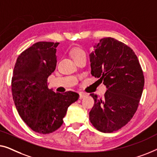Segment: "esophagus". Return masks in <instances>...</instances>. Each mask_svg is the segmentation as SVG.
<instances>
[{"label": "esophagus", "mask_w": 157, "mask_h": 157, "mask_svg": "<svg viewBox=\"0 0 157 157\" xmlns=\"http://www.w3.org/2000/svg\"><path fill=\"white\" fill-rule=\"evenodd\" d=\"M86 96H87V94L85 93H83V92H80V93H79V99H80V100L83 99Z\"/></svg>", "instance_id": "obj_1"}]
</instances>
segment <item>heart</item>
Segmentation results:
<instances>
[{
	"instance_id": "1",
	"label": "heart",
	"mask_w": 157,
	"mask_h": 157,
	"mask_svg": "<svg viewBox=\"0 0 157 157\" xmlns=\"http://www.w3.org/2000/svg\"><path fill=\"white\" fill-rule=\"evenodd\" d=\"M72 56L73 57V59H75L79 57L86 56V53L82 48H75L72 50Z\"/></svg>"
}]
</instances>
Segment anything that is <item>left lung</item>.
I'll list each match as a JSON object with an SVG mask.
<instances>
[{
    "label": "left lung",
    "instance_id": "left-lung-1",
    "mask_svg": "<svg viewBox=\"0 0 157 157\" xmlns=\"http://www.w3.org/2000/svg\"><path fill=\"white\" fill-rule=\"evenodd\" d=\"M90 55L91 74L107 88L94 100L90 112L92 125L104 133L117 131L131 120L137 109L144 77L133 50L112 37H105Z\"/></svg>",
    "mask_w": 157,
    "mask_h": 157
}]
</instances>
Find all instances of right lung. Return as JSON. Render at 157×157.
<instances>
[{
	"label": "right lung",
	"instance_id": "right-lung-1",
	"mask_svg": "<svg viewBox=\"0 0 157 157\" xmlns=\"http://www.w3.org/2000/svg\"><path fill=\"white\" fill-rule=\"evenodd\" d=\"M59 43L37 42L22 52L15 63L11 81L15 105L24 122L40 134L61 127L67 108L78 100L77 92L57 93L48 89V78L56 67Z\"/></svg>",
	"mask_w": 157,
	"mask_h": 157
}]
</instances>
